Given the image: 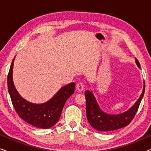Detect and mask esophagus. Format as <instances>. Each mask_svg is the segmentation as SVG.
Listing matches in <instances>:
<instances>
[{"mask_svg":"<svg viewBox=\"0 0 151 151\" xmlns=\"http://www.w3.org/2000/svg\"><path fill=\"white\" fill-rule=\"evenodd\" d=\"M76 88H77V89L80 92L84 90V84L82 83V82H79V83L76 85Z\"/></svg>","mask_w":151,"mask_h":151,"instance_id":"esophagus-1","label":"esophagus"}]
</instances>
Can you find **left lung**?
I'll list each match as a JSON object with an SVG mask.
<instances>
[{
    "mask_svg": "<svg viewBox=\"0 0 151 151\" xmlns=\"http://www.w3.org/2000/svg\"><path fill=\"white\" fill-rule=\"evenodd\" d=\"M135 63L140 69V65L138 60L135 58ZM145 91V82H144L143 91L139 99L129 110L120 114L112 115L104 113L97 102L94 95L90 91L86 90V117L90 125L93 129L100 131H111L119 129L129 124L139 108L140 102L143 98Z\"/></svg>",
    "mask_w": 151,
    "mask_h": 151,
    "instance_id": "left-lung-1",
    "label": "left lung"
}]
</instances>
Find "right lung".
<instances>
[{
    "label": "right lung",
    "mask_w": 151,
    "mask_h": 151,
    "mask_svg": "<svg viewBox=\"0 0 151 151\" xmlns=\"http://www.w3.org/2000/svg\"><path fill=\"white\" fill-rule=\"evenodd\" d=\"M14 58L7 76V86L12 104L21 119L40 129H49L58 122L68 98L75 91L74 82L64 86L51 99L42 104H34L26 100L16 90L13 81Z\"/></svg>",
    "instance_id": "add662e5"
}]
</instances>
